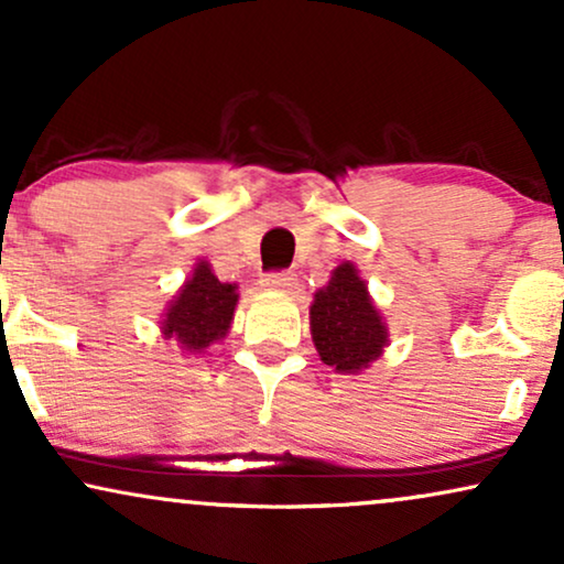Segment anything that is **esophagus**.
I'll return each mask as SVG.
<instances>
[{"mask_svg":"<svg viewBox=\"0 0 564 564\" xmlns=\"http://www.w3.org/2000/svg\"><path fill=\"white\" fill-rule=\"evenodd\" d=\"M264 286L273 291H294L296 286V275L291 270H275V273L264 275Z\"/></svg>","mask_w":564,"mask_h":564,"instance_id":"1","label":"esophagus"}]
</instances>
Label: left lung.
I'll return each instance as SVG.
<instances>
[{"mask_svg":"<svg viewBox=\"0 0 564 564\" xmlns=\"http://www.w3.org/2000/svg\"><path fill=\"white\" fill-rule=\"evenodd\" d=\"M312 341L325 365L338 372L368 368L386 347V325L372 307L368 286L355 264H338L328 286L315 294L310 307Z\"/></svg>","mask_w":564,"mask_h":564,"instance_id":"obj_1","label":"left lung"}]
</instances>
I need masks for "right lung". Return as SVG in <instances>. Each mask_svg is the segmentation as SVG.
<instances>
[{
    "label": "right lung",
    "instance_id": "1",
    "mask_svg": "<svg viewBox=\"0 0 564 564\" xmlns=\"http://www.w3.org/2000/svg\"><path fill=\"white\" fill-rule=\"evenodd\" d=\"M236 302H239L236 286L220 283L209 264L199 262L167 310L162 330L186 351H205L209 344L226 336Z\"/></svg>",
    "mask_w": 564,
    "mask_h": 564
}]
</instances>
